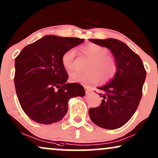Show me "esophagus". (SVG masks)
<instances>
[{"label":"esophagus","mask_w":158,"mask_h":158,"mask_svg":"<svg viewBox=\"0 0 158 158\" xmlns=\"http://www.w3.org/2000/svg\"><path fill=\"white\" fill-rule=\"evenodd\" d=\"M85 89L86 94H89V93H90V92H91L90 89H89L88 87H85Z\"/></svg>","instance_id":"obj_1"}]
</instances>
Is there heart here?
<instances>
[{
  "label": "heart",
  "mask_w": 158,
  "mask_h": 158,
  "mask_svg": "<svg viewBox=\"0 0 158 158\" xmlns=\"http://www.w3.org/2000/svg\"><path fill=\"white\" fill-rule=\"evenodd\" d=\"M80 51L89 58L85 67L87 71L83 73L72 71L69 73L70 80L90 85L98 81L100 83L105 84L114 79L117 72V63L112 55L108 54L106 48L97 44L89 43L82 46ZM75 55L76 51L73 49H68L62 55V64L67 71H71L74 67Z\"/></svg>",
  "instance_id": "obj_1"
}]
</instances>
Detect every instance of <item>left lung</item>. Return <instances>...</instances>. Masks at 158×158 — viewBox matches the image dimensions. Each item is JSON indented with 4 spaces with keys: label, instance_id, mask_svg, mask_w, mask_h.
Wrapping results in <instances>:
<instances>
[{
    "label": "left lung",
    "instance_id": "obj_1",
    "mask_svg": "<svg viewBox=\"0 0 158 158\" xmlns=\"http://www.w3.org/2000/svg\"><path fill=\"white\" fill-rule=\"evenodd\" d=\"M92 43L106 47L117 63V72L114 79L98 89L104 92L98 107L89 109L92 122L105 129L123 126L136 111L142 96L146 70L136 53L123 41L114 39H89Z\"/></svg>",
    "mask_w": 158,
    "mask_h": 158
}]
</instances>
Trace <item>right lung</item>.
Returning a JSON list of instances; mask_svg holds the SVG:
<instances>
[{"label":"right lung","mask_w":158,"mask_h":158,"mask_svg":"<svg viewBox=\"0 0 158 158\" xmlns=\"http://www.w3.org/2000/svg\"><path fill=\"white\" fill-rule=\"evenodd\" d=\"M79 38L45 35L26 46L15 59V85L22 109L31 119L49 125L60 121L71 98L85 95L83 86L67 83L62 55L80 44Z\"/></svg>","instance_id":"1"}]
</instances>
